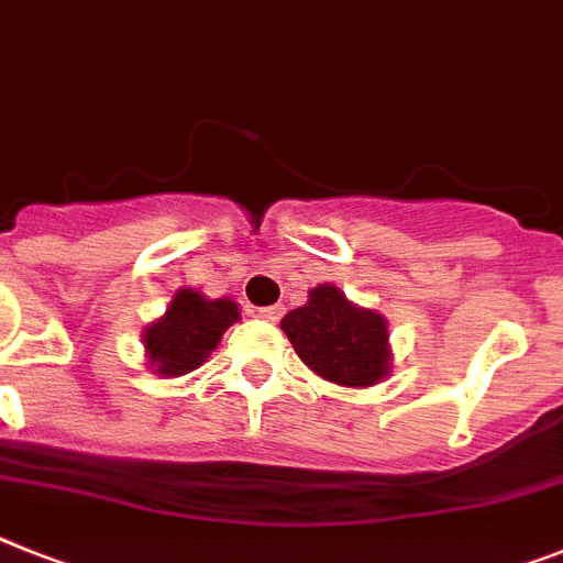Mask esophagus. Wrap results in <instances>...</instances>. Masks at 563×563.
<instances>
[{
  "instance_id": "34e87169",
  "label": "esophagus",
  "mask_w": 563,
  "mask_h": 563,
  "mask_svg": "<svg viewBox=\"0 0 563 563\" xmlns=\"http://www.w3.org/2000/svg\"><path fill=\"white\" fill-rule=\"evenodd\" d=\"M282 313H285V305H267V308H258V316L267 319V322H278Z\"/></svg>"
}]
</instances>
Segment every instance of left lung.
Wrapping results in <instances>:
<instances>
[{"mask_svg": "<svg viewBox=\"0 0 563 563\" xmlns=\"http://www.w3.org/2000/svg\"><path fill=\"white\" fill-rule=\"evenodd\" d=\"M299 360L324 379L347 388H368L391 371L388 324L376 310L360 308L333 285L308 292V305L282 319Z\"/></svg>", "mask_w": 563, "mask_h": 563, "instance_id": "8db88e82", "label": "left lung"}]
</instances>
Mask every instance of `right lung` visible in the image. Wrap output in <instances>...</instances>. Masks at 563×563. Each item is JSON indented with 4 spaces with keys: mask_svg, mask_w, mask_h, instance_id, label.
<instances>
[{
    "mask_svg": "<svg viewBox=\"0 0 563 563\" xmlns=\"http://www.w3.org/2000/svg\"><path fill=\"white\" fill-rule=\"evenodd\" d=\"M239 319L232 299H207L201 290L184 287L172 296L166 313L143 331L148 368L161 376L189 374L209 360L227 328Z\"/></svg>",
    "mask_w": 563,
    "mask_h": 563,
    "instance_id": "obj_1",
    "label": "right lung"
}]
</instances>
